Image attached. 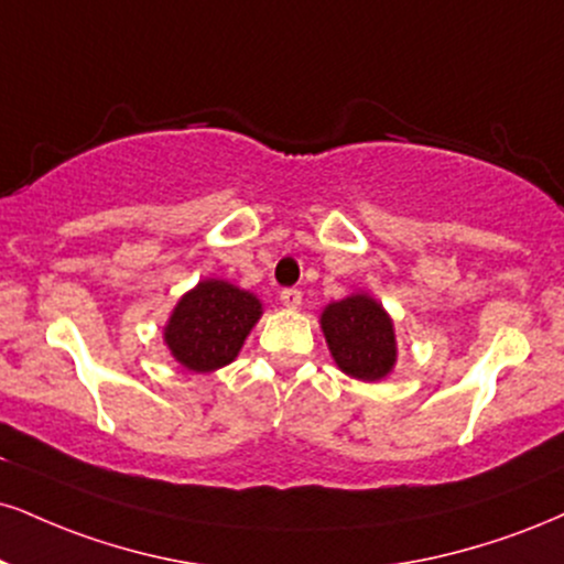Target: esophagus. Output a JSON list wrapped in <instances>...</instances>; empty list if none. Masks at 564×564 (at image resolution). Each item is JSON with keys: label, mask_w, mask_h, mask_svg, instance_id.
<instances>
[{"label": "esophagus", "mask_w": 564, "mask_h": 564, "mask_svg": "<svg viewBox=\"0 0 564 564\" xmlns=\"http://www.w3.org/2000/svg\"><path fill=\"white\" fill-rule=\"evenodd\" d=\"M281 302H283V307H300L302 304V291L300 289H283L281 291Z\"/></svg>", "instance_id": "1"}]
</instances>
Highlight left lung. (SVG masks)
Listing matches in <instances>:
<instances>
[{
  "label": "left lung",
  "mask_w": 564,
  "mask_h": 564,
  "mask_svg": "<svg viewBox=\"0 0 564 564\" xmlns=\"http://www.w3.org/2000/svg\"><path fill=\"white\" fill-rule=\"evenodd\" d=\"M336 365L359 381H378L397 362L391 317L370 296L357 294L328 304L321 317Z\"/></svg>",
  "instance_id": "left-lung-1"
}]
</instances>
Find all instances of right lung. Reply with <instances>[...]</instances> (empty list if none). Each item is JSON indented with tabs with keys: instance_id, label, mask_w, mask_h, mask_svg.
Segmentation results:
<instances>
[{
	"instance_id": "1",
	"label": "right lung",
	"mask_w": 564,
	"mask_h": 564,
	"mask_svg": "<svg viewBox=\"0 0 564 564\" xmlns=\"http://www.w3.org/2000/svg\"><path fill=\"white\" fill-rule=\"evenodd\" d=\"M260 312V300L249 291L226 281H202L178 302L165 328V341L183 368L217 370L234 362Z\"/></svg>"
}]
</instances>
